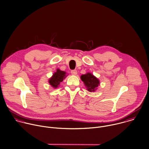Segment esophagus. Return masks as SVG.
I'll return each mask as SVG.
<instances>
[{"label": "esophagus", "mask_w": 149, "mask_h": 149, "mask_svg": "<svg viewBox=\"0 0 149 149\" xmlns=\"http://www.w3.org/2000/svg\"><path fill=\"white\" fill-rule=\"evenodd\" d=\"M71 73H72V75L76 76V75H77V70H72V71H71Z\"/></svg>", "instance_id": "obj_1"}]
</instances>
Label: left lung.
<instances>
[{"mask_svg": "<svg viewBox=\"0 0 149 149\" xmlns=\"http://www.w3.org/2000/svg\"><path fill=\"white\" fill-rule=\"evenodd\" d=\"M81 80L83 81L87 90L89 92H95L100 85L99 80L92 73L88 72L80 76Z\"/></svg>", "mask_w": 149, "mask_h": 149, "instance_id": "left-lung-1", "label": "left lung"}]
</instances>
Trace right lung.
<instances>
[{
    "label": "right lung",
    "mask_w": 149,
    "mask_h": 149,
    "mask_svg": "<svg viewBox=\"0 0 149 149\" xmlns=\"http://www.w3.org/2000/svg\"><path fill=\"white\" fill-rule=\"evenodd\" d=\"M68 74H66V72L65 71L61 70L59 69H56V71L55 72L49 80V83L50 86L56 89L58 88L60 83L65 79Z\"/></svg>",
    "instance_id": "right-lung-1"
}]
</instances>
